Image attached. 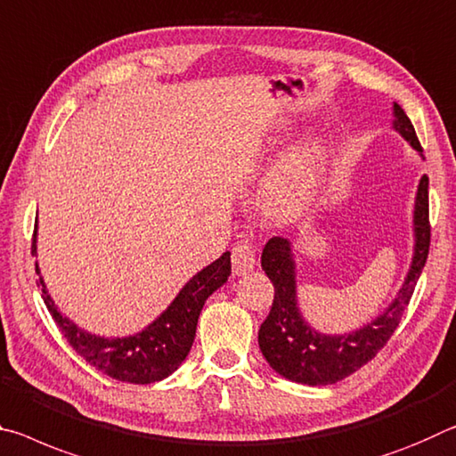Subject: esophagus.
<instances>
[{"mask_svg":"<svg viewBox=\"0 0 456 456\" xmlns=\"http://www.w3.org/2000/svg\"><path fill=\"white\" fill-rule=\"evenodd\" d=\"M256 266V252L255 244L250 240H240L232 248V271L236 274H246Z\"/></svg>","mask_w":456,"mask_h":456,"instance_id":"esophagus-1","label":"esophagus"}]
</instances>
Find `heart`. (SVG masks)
<instances>
[{"mask_svg": "<svg viewBox=\"0 0 456 456\" xmlns=\"http://www.w3.org/2000/svg\"><path fill=\"white\" fill-rule=\"evenodd\" d=\"M311 175V161L307 155H297L285 167L279 171V175L271 183V196L277 201L293 200L298 191L305 188Z\"/></svg>", "mask_w": 456, "mask_h": 456, "instance_id": "b5f03b06", "label": "heart"}]
</instances>
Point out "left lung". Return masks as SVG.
<instances>
[{
	"instance_id": "1",
	"label": "left lung",
	"mask_w": 456,
	"mask_h": 456,
	"mask_svg": "<svg viewBox=\"0 0 456 456\" xmlns=\"http://www.w3.org/2000/svg\"><path fill=\"white\" fill-rule=\"evenodd\" d=\"M396 121L394 126L402 137L410 141L416 151H422L420 141L410 118L400 104H394ZM414 258L400 295L376 321L349 335H321L305 323L297 307L295 263L287 238L274 236L265 244L263 271L274 285L273 307L258 330L260 352L274 371L287 379L307 386H327L352 376L384 349L387 339L400 323L416 281L420 277L430 248V220H428V177L422 175L416 193L414 208Z\"/></svg>"
}]
</instances>
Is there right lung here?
Here are the masks:
<instances>
[{
  "mask_svg": "<svg viewBox=\"0 0 456 456\" xmlns=\"http://www.w3.org/2000/svg\"><path fill=\"white\" fill-rule=\"evenodd\" d=\"M36 228L38 224L34 226L32 255H36ZM228 277L230 252H224L179 290L175 301L161 313L158 321H153L145 331L125 339H104L82 331L70 319L60 315L42 279L40 287L52 319L82 360L118 382L151 384L174 374L182 365L196 338L198 317L206 298L220 289Z\"/></svg>",
  "mask_w": 456,
  "mask_h": 456,
  "instance_id": "obj_1",
  "label": "right lung"
}]
</instances>
